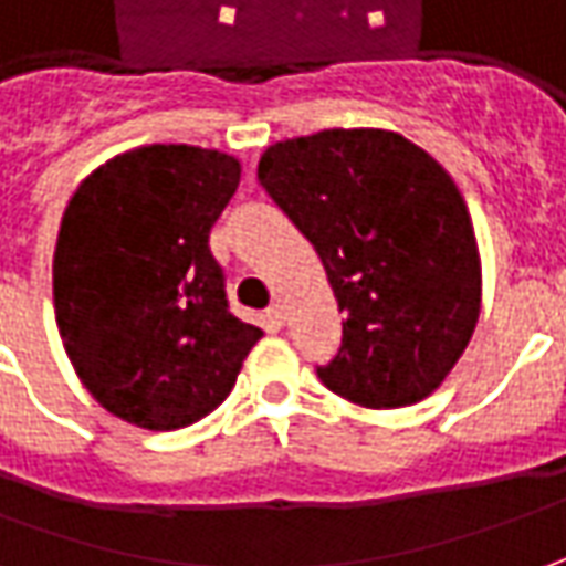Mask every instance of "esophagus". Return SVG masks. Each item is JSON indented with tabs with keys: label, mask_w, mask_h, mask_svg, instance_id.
<instances>
[{
	"label": "esophagus",
	"mask_w": 566,
	"mask_h": 566,
	"mask_svg": "<svg viewBox=\"0 0 566 566\" xmlns=\"http://www.w3.org/2000/svg\"><path fill=\"white\" fill-rule=\"evenodd\" d=\"M266 318L272 322V325H282V322H284V306H282V303H272V306L266 310Z\"/></svg>",
	"instance_id": "1"
}]
</instances>
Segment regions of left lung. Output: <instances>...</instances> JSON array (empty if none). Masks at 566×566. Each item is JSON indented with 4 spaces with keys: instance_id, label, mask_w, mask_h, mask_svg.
<instances>
[{
    "instance_id": "8db88e82",
    "label": "left lung",
    "mask_w": 566,
    "mask_h": 566,
    "mask_svg": "<svg viewBox=\"0 0 566 566\" xmlns=\"http://www.w3.org/2000/svg\"><path fill=\"white\" fill-rule=\"evenodd\" d=\"M256 179L347 315L322 384L368 409L433 394L480 315L474 226L452 176L399 133L322 129L266 148Z\"/></svg>"
}]
</instances>
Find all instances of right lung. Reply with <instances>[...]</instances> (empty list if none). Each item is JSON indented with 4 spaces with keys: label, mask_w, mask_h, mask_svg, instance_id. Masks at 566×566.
Masks as SVG:
<instances>
[{
    "label": "right lung",
    "mask_w": 566,
    "mask_h": 566,
    "mask_svg": "<svg viewBox=\"0 0 566 566\" xmlns=\"http://www.w3.org/2000/svg\"><path fill=\"white\" fill-rule=\"evenodd\" d=\"M241 164L148 145L92 172L64 210L52 287L64 349L107 412L148 430L201 421L263 337L229 310L210 229Z\"/></svg>",
    "instance_id": "right-lung-1"
}]
</instances>
